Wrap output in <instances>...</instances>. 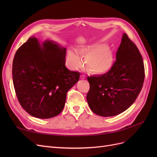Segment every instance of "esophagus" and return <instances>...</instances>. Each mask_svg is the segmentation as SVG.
Masks as SVG:
<instances>
[{
    "instance_id": "obj_1",
    "label": "esophagus",
    "mask_w": 157,
    "mask_h": 157,
    "mask_svg": "<svg viewBox=\"0 0 157 157\" xmlns=\"http://www.w3.org/2000/svg\"><path fill=\"white\" fill-rule=\"evenodd\" d=\"M85 78H86V76H85L84 75H80V78H81V79H84Z\"/></svg>"
}]
</instances>
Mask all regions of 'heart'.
<instances>
[{"mask_svg":"<svg viewBox=\"0 0 157 157\" xmlns=\"http://www.w3.org/2000/svg\"><path fill=\"white\" fill-rule=\"evenodd\" d=\"M80 55L85 56V64L95 74L107 72L113 63V52L108 45H90L82 47L78 51L73 48L67 50L65 63L70 69L77 70L82 65V58Z\"/></svg>","mask_w":157,"mask_h":157,"instance_id":"heart-1","label":"heart"}]
</instances>
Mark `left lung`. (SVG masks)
I'll use <instances>...</instances> for the list:
<instances>
[{"instance_id": "obj_1", "label": "left lung", "mask_w": 157, "mask_h": 157, "mask_svg": "<svg viewBox=\"0 0 157 157\" xmlns=\"http://www.w3.org/2000/svg\"><path fill=\"white\" fill-rule=\"evenodd\" d=\"M90 90L86 99L96 115L113 117L129 108L143 86L145 68L142 56L126 33L111 69L102 75L88 77Z\"/></svg>"}]
</instances>
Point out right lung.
Segmentation results:
<instances>
[{
	"label": "right lung",
	"instance_id": "1",
	"mask_svg": "<svg viewBox=\"0 0 157 157\" xmlns=\"http://www.w3.org/2000/svg\"><path fill=\"white\" fill-rule=\"evenodd\" d=\"M66 48L31 36L17 50L12 64L14 89L21 107L33 117H54L62 111L68 90L80 73L65 67Z\"/></svg>",
	"mask_w": 157,
	"mask_h": 157
}]
</instances>
